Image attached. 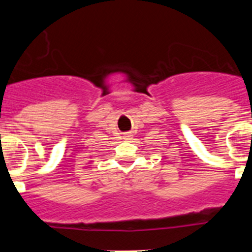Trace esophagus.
I'll list each match as a JSON object with an SVG mask.
<instances>
[{"label": "esophagus", "instance_id": "34e87169", "mask_svg": "<svg viewBox=\"0 0 252 252\" xmlns=\"http://www.w3.org/2000/svg\"><path fill=\"white\" fill-rule=\"evenodd\" d=\"M130 138H131L130 134H128V133H126V134H124V135H123L124 140H129V139H130Z\"/></svg>", "mask_w": 252, "mask_h": 252}]
</instances>
